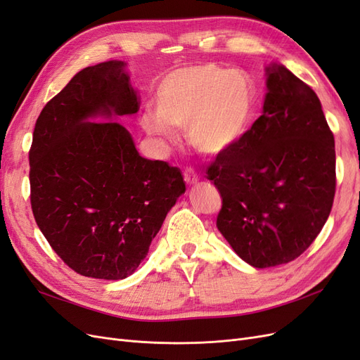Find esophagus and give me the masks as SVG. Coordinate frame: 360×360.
<instances>
[{
    "label": "esophagus",
    "mask_w": 360,
    "mask_h": 360,
    "mask_svg": "<svg viewBox=\"0 0 360 360\" xmlns=\"http://www.w3.org/2000/svg\"><path fill=\"white\" fill-rule=\"evenodd\" d=\"M184 181H186L188 184H197L198 176L192 169H188V171H184Z\"/></svg>",
    "instance_id": "34e87169"
}]
</instances>
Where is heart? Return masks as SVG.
Returning <instances> with one entry per match:
<instances>
[{
  "mask_svg": "<svg viewBox=\"0 0 360 360\" xmlns=\"http://www.w3.org/2000/svg\"><path fill=\"white\" fill-rule=\"evenodd\" d=\"M156 114H146L148 134L169 138L171 129H188L193 148L222 155L248 132L255 110V86L242 70L216 64L181 68L168 73L158 86Z\"/></svg>",
  "mask_w": 360,
  "mask_h": 360,
  "instance_id": "1",
  "label": "heart"
}]
</instances>
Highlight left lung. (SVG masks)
I'll list each match as a JSON object with an SVG mask.
<instances>
[{
  "mask_svg": "<svg viewBox=\"0 0 360 360\" xmlns=\"http://www.w3.org/2000/svg\"><path fill=\"white\" fill-rule=\"evenodd\" d=\"M263 114L207 169L222 197L216 226L257 269L309 248L335 197V139L320 99L285 66L266 68Z\"/></svg>",
  "mask_w": 360,
  "mask_h": 360,
  "instance_id": "left-lung-1",
  "label": "left lung"
}]
</instances>
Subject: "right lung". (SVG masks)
I'll use <instances>...</instances> for the list:
<instances>
[{
  "label": "right lung",
  "mask_w": 360,
  "mask_h": 360,
  "mask_svg": "<svg viewBox=\"0 0 360 360\" xmlns=\"http://www.w3.org/2000/svg\"><path fill=\"white\" fill-rule=\"evenodd\" d=\"M126 66L112 60L76 73L41 110L30 150L40 231L76 274L108 281L134 274L186 191L179 168L141 156L117 122L139 110Z\"/></svg>",
  "instance_id": "1"
}]
</instances>
